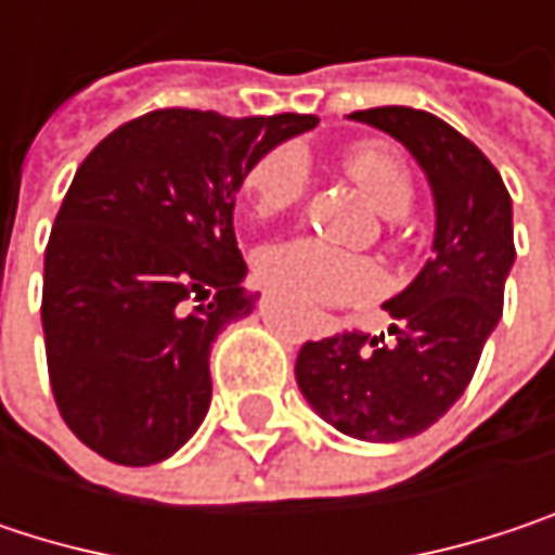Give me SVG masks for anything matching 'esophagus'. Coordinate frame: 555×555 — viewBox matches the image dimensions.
Listing matches in <instances>:
<instances>
[{
    "mask_svg": "<svg viewBox=\"0 0 555 555\" xmlns=\"http://www.w3.org/2000/svg\"><path fill=\"white\" fill-rule=\"evenodd\" d=\"M321 331H324V327H321Z\"/></svg>",
    "mask_w": 555,
    "mask_h": 555,
    "instance_id": "obj_1",
    "label": "esophagus"
}]
</instances>
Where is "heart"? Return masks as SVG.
<instances>
[{
  "mask_svg": "<svg viewBox=\"0 0 555 555\" xmlns=\"http://www.w3.org/2000/svg\"><path fill=\"white\" fill-rule=\"evenodd\" d=\"M340 169L363 189L383 218L408 215L414 202V182L404 160L383 144L363 141L340 154ZM305 160L282 147L260 154L244 176V189L260 218H273L295 208L305 195ZM260 276L308 305H347L376 292L379 273L366 257L334 250L311 237H288L267 244L257 257Z\"/></svg>",
  "mask_w": 555,
  "mask_h": 555,
  "instance_id": "heart-1",
  "label": "heart"
}]
</instances>
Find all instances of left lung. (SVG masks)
<instances>
[{"mask_svg":"<svg viewBox=\"0 0 555 555\" xmlns=\"http://www.w3.org/2000/svg\"><path fill=\"white\" fill-rule=\"evenodd\" d=\"M401 141L430 179L434 257L386 308L391 337L344 331L308 340L295 379L340 434L391 443L427 430L466 391L504 308L514 263L511 195L492 160L430 112L383 105L353 112Z\"/></svg>","mask_w":555,"mask_h":555,"instance_id":"obj_1","label":"left lung"}]
</instances>
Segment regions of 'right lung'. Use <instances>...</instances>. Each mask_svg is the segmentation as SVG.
Returning a JSON list of instances; mask_svg holds the SVG:
<instances>
[{
  "instance_id": "right-lung-1",
  "label": "right lung",
  "mask_w": 555,
  "mask_h": 555,
  "mask_svg": "<svg viewBox=\"0 0 555 555\" xmlns=\"http://www.w3.org/2000/svg\"><path fill=\"white\" fill-rule=\"evenodd\" d=\"M314 115L157 108L79 164L44 250L41 324L60 417L99 456H172L211 404L218 334L254 311L234 198Z\"/></svg>"
}]
</instances>
